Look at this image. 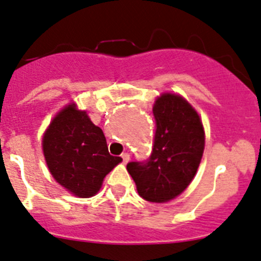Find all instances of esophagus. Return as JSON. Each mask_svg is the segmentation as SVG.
<instances>
[{"instance_id": "34e87169", "label": "esophagus", "mask_w": 261, "mask_h": 261, "mask_svg": "<svg viewBox=\"0 0 261 261\" xmlns=\"http://www.w3.org/2000/svg\"><path fill=\"white\" fill-rule=\"evenodd\" d=\"M121 157H122V160H123V164H127L128 160H130V154H128L127 152H125V153H122Z\"/></svg>"}]
</instances>
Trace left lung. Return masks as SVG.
I'll use <instances>...</instances> for the list:
<instances>
[{"label":"left lung","instance_id":"8db88e82","mask_svg":"<svg viewBox=\"0 0 261 261\" xmlns=\"http://www.w3.org/2000/svg\"><path fill=\"white\" fill-rule=\"evenodd\" d=\"M156 131L151 156L131 161L127 171L143 199L164 203L182 194L198 170L204 130L194 108L180 96L165 93L153 107Z\"/></svg>","mask_w":261,"mask_h":261}]
</instances>
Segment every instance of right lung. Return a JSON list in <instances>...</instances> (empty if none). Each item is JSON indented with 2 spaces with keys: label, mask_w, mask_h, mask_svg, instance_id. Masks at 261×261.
I'll use <instances>...</instances> for the list:
<instances>
[{
  "label": "right lung",
  "mask_w": 261,
  "mask_h": 261,
  "mask_svg": "<svg viewBox=\"0 0 261 261\" xmlns=\"http://www.w3.org/2000/svg\"><path fill=\"white\" fill-rule=\"evenodd\" d=\"M43 151L55 179L79 198L93 196L105 175L122 161L109 153L101 128L75 105L53 119L44 135Z\"/></svg>",
  "instance_id": "obj_1"
}]
</instances>
